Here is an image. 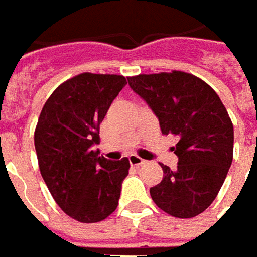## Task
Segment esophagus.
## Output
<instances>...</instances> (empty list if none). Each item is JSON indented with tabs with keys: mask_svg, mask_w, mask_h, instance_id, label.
<instances>
[{
	"mask_svg": "<svg viewBox=\"0 0 257 257\" xmlns=\"http://www.w3.org/2000/svg\"><path fill=\"white\" fill-rule=\"evenodd\" d=\"M128 161H130V164H132L133 167H140V165L146 164V161L137 156H130L128 157Z\"/></svg>",
	"mask_w": 257,
	"mask_h": 257,
	"instance_id": "1",
	"label": "esophagus"
}]
</instances>
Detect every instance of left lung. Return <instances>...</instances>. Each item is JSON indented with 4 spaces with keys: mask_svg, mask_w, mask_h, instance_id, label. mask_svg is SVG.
Masks as SVG:
<instances>
[{
    "mask_svg": "<svg viewBox=\"0 0 257 257\" xmlns=\"http://www.w3.org/2000/svg\"><path fill=\"white\" fill-rule=\"evenodd\" d=\"M156 114L163 134L178 136L177 170L161 164L164 178L150 195L164 212L194 218L212 204L233 158V125L219 96L194 75H139L127 79Z\"/></svg>",
    "mask_w": 257,
    "mask_h": 257,
    "instance_id": "obj_1",
    "label": "left lung"
}]
</instances>
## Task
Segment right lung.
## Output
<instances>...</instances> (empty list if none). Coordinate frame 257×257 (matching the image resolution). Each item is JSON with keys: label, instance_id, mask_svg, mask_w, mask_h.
I'll return each mask as SVG.
<instances>
[{"label": "right lung", "instance_id": "obj_1", "mask_svg": "<svg viewBox=\"0 0 257 257\" xmlns=\"http://www.w3.org/2000/svg\"><path fill=\"white\" fill-rule=\"evenodd\" d=\"M124 76L82 73L62 83L46 100L35 130L41 175L53 199L83 223L106 219L116 211L127 158L110 161L94 151L100 123Z\"/></svg>", "mask_w": 257, "mask_h": 257}]
</instances>
